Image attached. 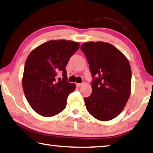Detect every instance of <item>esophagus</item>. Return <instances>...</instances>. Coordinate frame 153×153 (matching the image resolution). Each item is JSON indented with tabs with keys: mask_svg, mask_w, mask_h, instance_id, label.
Masks as SVG:
<instances>
[{
	"mask_svg": "<svg viewBox=\"0 0 153 153\" xmlns=\"http://www.w3.org/2000/svg\"><path fill=\"white\" fill-rule=\"evenodd\" d=\"M82 84H76V86L77 87H80V86H82Z\"/></svg>",
	"mask_w": 153,
	"mask_h": 153,
	"instance_id": "34e87169",
	"label": "esophagus"
}]
</instances>
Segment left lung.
Returning a JSON list of instances; mask_svg holds the SVG:
<instances>
[{
    "mask_svg": "<svg viewBox=\"0 0 153 153\" xmlns=\"http://www.w3.org/2000/svg\"><path fill=\"white\" fill-rule=\"evenodd\" d=\"M80 49L92 77V92L84 98L87 110L98 120H112L120 114L129 98L132 79L129 62L108 43L87 42Z\"/></svg>",
    "mask_w": 153,
    "mask_h": 153,
    "instance_id": "8db88e82",
    "label": "left lung"
}]
</instances>
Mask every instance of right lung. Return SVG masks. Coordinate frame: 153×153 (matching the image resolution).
Instances as JSON below:
<instances>
[{
  "label": "right lung",
  "instance_id": "add662e5",
  "mask_svg": "<svg viewBox=\"0 0 153 153\" xmlns=\"http://www.w3.org/2000/svg\"><path fill=\"white\" fill-rule=\"evenodd\" d=\"M79 48L71 41L52 40L30 52L25 64L23 88L29 105L45 117L57 115L65 109L69 94L76 85L68 81L65 67ZM63 77L56 79L57 74Z\"/></svg>",
  "mask_w": 153,
  "mask_h": 153
}]
</instances>
